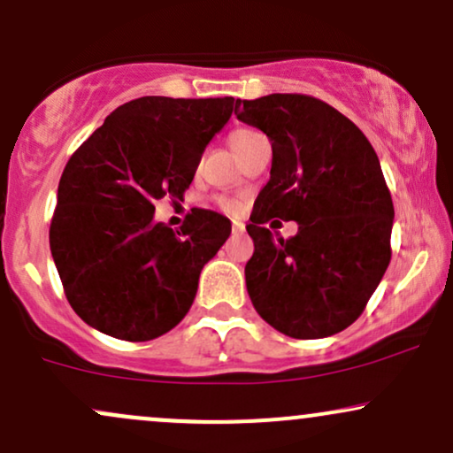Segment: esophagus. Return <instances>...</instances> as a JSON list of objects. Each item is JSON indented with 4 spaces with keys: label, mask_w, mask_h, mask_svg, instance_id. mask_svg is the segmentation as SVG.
<instances>
[{
    "label": "esophagus",
    "mask_w": 453,
    "mask_h": 453,
    "mask_svg": "<svg viewBox=\"0 0 453 453\" xmlns=\"http://www.w3.org/2000/svg\"><path fill=\"white\" fill-rule=\"evenodd\" d=\"M231 231H233V235H243V233H246V225H243V222L235 220V222H233Z\"/></svg>",
    "instance_id": "1"
}]
</instances>
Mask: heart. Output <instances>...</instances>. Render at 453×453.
<instances>
[{"instance_id": "b5f03b06", "label": "heart", "mask_w": 453, "mask_h": 453, "mask_svg": "<svg viewBox=\"0 0 453 453\" xmlns=\"http://www.w3.org/2000/svg\"><path fill=\"white\" fill-rule=\"evenodd\" d=\"M252 133H254V131H250V129H237V131L231 135V146H233V143H235V142L243 140V137L252 135ZM218 205H220L225 211H228V214H235V211H239V203H237L235 199H218Z\"/></svg>"}]
</instances>
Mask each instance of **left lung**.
Masks as SVG:
<instances>
[{"label": "left lung", "instance_id": "1", "mask_svg": "<svg viewBox=\"0 0 453 453\" xmlns=\"http://www.w3.org/2000/svg\"><path fill=\"white\" fill-rule=\"evenodd\" d=\"M235 116L263 131L273 150L246 226L254 310L292 339L342 333L358 320L392 257L395 205L380 158L352 120L310 95L237 99ZM271 217L295 219L300 231L271 236Z\"/></svg>", "mask_w": 453, "mask_h": 453}]
</instances>
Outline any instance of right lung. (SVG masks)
Segmentation results:
<instances>
[{
  "mask_svg": "<svg viewBox=\"0 0 453 453\" xmlns=\"http://www.w3.org/2000/svg\"><path fill=\"white\" fill-rule=\"evenodd\" d=\"M233 105V97L133 99L72 154L50 252L69 305L88 326L150 342L188 313L201 269L231 235V220L195 207L173 231L154 222V201L182 199Z\"/></svg>",
  "mask_w": 453,
  "mask_h": 453,
  "instance_id": "1",
  "label": "right lung"
}]
</instances>
